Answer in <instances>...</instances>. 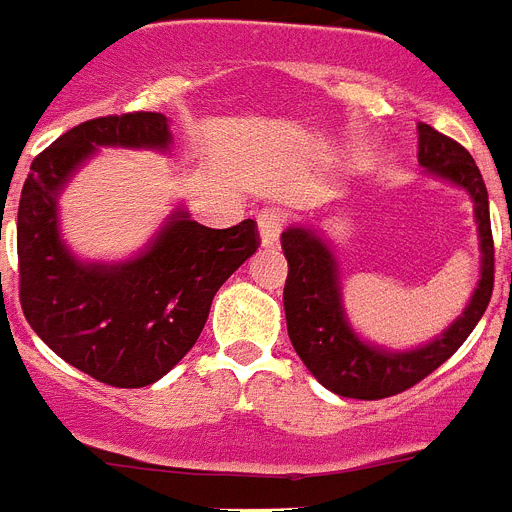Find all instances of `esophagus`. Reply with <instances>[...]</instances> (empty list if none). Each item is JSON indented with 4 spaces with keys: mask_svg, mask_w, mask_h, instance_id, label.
<instances>
[{
    "mask_svg": "<svg viewBox=\"0 0 512 512\" xmlns=\"http://www.w3.org/2000/svg\"><path fill=\"white\" fill-rule=\"evenodd\" d=\"M284 225H287V212H284V210H279V207H269V210H261L259 212L261 243H264L266 248L277 246Z\"/></svg>",
    "mask_w": 512,
    "mask_h": 512,
    "instance_id": "esophagus-1",
    "label": "esophagus"
}]
</instances>
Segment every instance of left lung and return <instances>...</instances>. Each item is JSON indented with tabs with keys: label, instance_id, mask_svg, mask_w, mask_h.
<instances>
[{
	"label": "left lung",
	"instance_id": "8db88e82",
	"mask_svg": "<svg viewBox=\"0 0 512 512\" xmlns=\"http://www.w3.org/2000/svg\"><path fill=\"white\" fill-rule=\"evenodd\" d=\"M418 133L420 164L472 194L482 241V279L477 292L464 315L441 338L405 354H390L382 348L366 346L346 323L338 295L336 261L328 246L310 230L289 228L282 233V251L289 266L284 282L289 341L312 377L341 397L382 400L415 387L467 341L490 305L495 287V241L485 179L467 148L454 138L438 133L431 125H418Z\"/></svg>",
	"mask_w": 512,
	"mask_h": 512
}]
</instances>
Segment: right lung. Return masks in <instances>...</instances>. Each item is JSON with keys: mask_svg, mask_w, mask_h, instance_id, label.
I'll return each mask as SVG.
<instances>
[{"mask_svg": "<svg viewBox=\"0 0 512 512\" xmlns=\"http://www.w3.org/2000/svg\"><path fill=\"white\" fill-rule=\"evenodd\" d=\"M161 112L81 122L38 153L17 210L20 305L30 328L79 372L110 387H146L197 343L212 297L259 248L253 220L215 230L171 217L143 256L79 264L58 238L56 192L97 146L166 148Z\"/></svg>", "mask_w": 512, "mask_h": 512, "instance_id": "obj_1", "label": "right lung"}]
</instances>
